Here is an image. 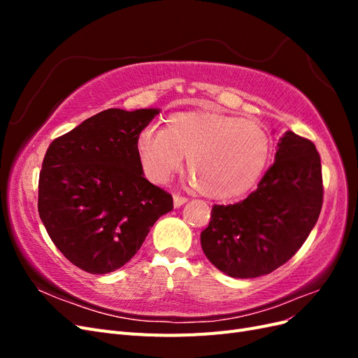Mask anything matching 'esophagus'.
<instances>
[{
    "mask_svg": "<svg viewBox=\"0 0 358 358\" xmlns=\"http://www.w3.org/2000/svg\"><path fill=\"white\" fill-rule=\"evenodd\" d=\"M188 199L183 197V196H179V194H175L173 196V203H175V208H179V206H182L183 203H187Z\"/></svg>",
    "mask_w": 358,
    "mask_h": 358,
    "instance_id": "esophagus-1",
    "label": "esophagus"
}]
</instances>
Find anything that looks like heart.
I'll list each match as a JSON object with an SVG mask.
<instances>
[{"label": "heart", "instance_id": "heart-1", "mask_svg": "<svg viewBox=\"0 0 358 358\" xmlns=\"http://www.w3.org/2000/svg\"><path fill=\"white\" fill-rule=\"evenodd\" d=\"M137 150L148 176L166 182L188 157L197 191L212 200H230L251 189L270 154V138L254 121L221 112H180L166 129L145 128Z\"/></svg>", "mask_w": 358, "mask_h": 358}]
</instances>
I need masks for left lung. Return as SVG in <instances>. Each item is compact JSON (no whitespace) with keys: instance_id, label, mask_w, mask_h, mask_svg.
Segmentation results:
<instances>
[{"instance_id":"8db88e82","label":"left lung","mask_w":358,"mask_h":358,"mask_svg":"<svg viewBox=\"0 0 358 358\" xmlns=\"http://www.w3.org/2000/svg\"><path fill=\"white\" fill-rule=\"evenodd\" d=\"M318 150L288 131L255 191L234 204H215L201 231L209 262L233 278H257L285 264L308 239L322 208Z\"/></svg>"}]
</instances>
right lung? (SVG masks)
<instances>
[{
    "label": "right lung",
    "instance_id": "1",
    "mask_svg": "<svg viewBox=\"0 0 358 358\" xmlns=\"http://www.w3.org/2000/svg\"><path fill=\"white\" fill-rule=\"evenodd\" d=\"M157 109H107L49 145L38 178V215L70 263L104 275L122 267L159 216L167 191L143 178L140 131Z\"/></svg>",
    "mask_w": 358,
    "mask_h": 358
}]
</instances>
